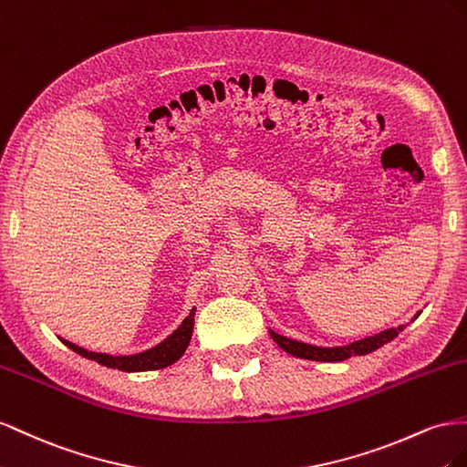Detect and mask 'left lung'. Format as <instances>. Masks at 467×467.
I'll return each instance as SVG.
<instances>
[{
	"label": "left lung",
	"instance_id": "left-lung-1",
	"mask_svg": "<svg viewBox=\"0 0 467 467\" xmlns=\"http://www.w3.org/2000/svg\"><path fill=\"white\" fill-rule=\"evenodd\" d=\"M420 315V311L415 315V318ZM405 327H397V328H388V330H381L379 335L374 337H368L362 340H356L348 346H335V348H323V346H313V344H305V342H297V340H291L285 338L282 335H277V332L270 330V337L275 340V344L279 348L285 350L291 356H297V358H305V359H315V362H342V359H348L352 356H364L374 352L378 348H381L383 344L391 342L399 332H401Z\"/></svg>",
	"mask_w": 467,
	"mask_h": 467
}]
</instances>
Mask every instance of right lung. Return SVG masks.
Listing matches in <instances>:
<instances>
[{"label":"right lung","mask_w":467,"mask_h":467,"mask_svg":"<svg viewBox=\"0 0 467 467\" xmlns=\"http://www.w3.org/2000/svg\"><path fill=\"white\" fill-rule=\"evenodd\" d=\"M193 317H195V309H192V313L183 318V323L171 332V335L162 340L160 344H156L154 348L144 350L140 354H132V356H111V354H101V352H88L86 348H79V346L62 340L70 350H74L76 354L84 356L88 359H93L105 368H117L121 371H150V369H162L168 368L182 358V354L185 352V348L190 346L192 340V332H193Z\"/></svg>","instance_id":"add662e5"}]
</instances>
